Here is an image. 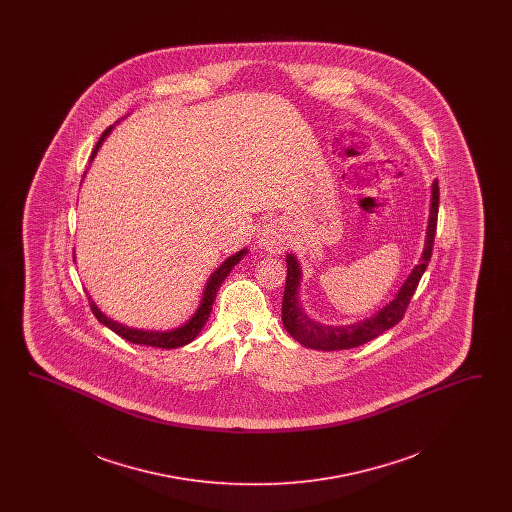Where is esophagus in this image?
Returning a JSON list of instances; mask_svg holds the SVG:
<instances>
[{"label": "esophagus", "mask_w": 512, "mask_h": 512, "mask_svg": "<svg viewBox=\"0 0 512 512\" xmlns=\"http://www.w3.org/2000/svg\"><path fill=\"white\" fill-rule=\"evenodd\" d=\"M257 244L261 245L268 253H282L288 245V238L282 226L278 224H267L261 228L259 236H257Z\"/></svg>", "instance_id": "1"}]
</instances>
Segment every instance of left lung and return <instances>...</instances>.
<instances>
[{"label":"left lung","instance_id":"8db88e82","mask_svg":"<svg viewBox=\"0 0 512 512\" xmlns=\"http://www.w3.org/2000/svg\"><path fill=\"white\" fill-rule=\"evenodd\" d=\"M439 211V186L438 180L432 186V207H430V220H428V232H426V245L420 263L413 268L411 276L403 284V288L395 295L390 305H386L380 313L374 317L349 324V326H326L318 324L315 320L307 317L297 301V286L301 280V270L293 255L286 257L288 265V276H286V290H284V301H282V322L286 330L292 334L295 340L305 347L320 349V351H338V349H351L359 347L366 341L378 338L391 326H395L401 318L405 317L407 307L413 299L414 292L418 288V282L424 274V270L430 263L432 249H434V238L438 228Z\"/></svg>","mask_w":512,"mask_h":512}]
</instances>
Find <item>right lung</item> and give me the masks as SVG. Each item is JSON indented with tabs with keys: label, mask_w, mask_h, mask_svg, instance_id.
Segmentation results:
<instances>
[{
	"label": "right lung",
	"mask_w": 512,
	"mask_h": 512,
	"mask_svg": "<svg viewBox=\"0 0 512 512\" xmlns=\"http://www.w3.org/2000/svg\"><path fill=\"white\" fill-rule=\"evenodd\" d=\"M109 130H111V128H107V130L101 134V138H99V142L96 144V149L92 151V157H90V159H94L96 151H98L101 142H103V138L107 136ZM245 253H247V251L242 249L240 253L228 257V259L211 274V278H209V282H207V288H205V292H203V299H201V305H199L197 313H195L188 324H184L182 328H176V330H172V332H144V330L126 328V326H122L119 322L105 317V315L99 311L98 307L94 305L92 299H88V301H90V309H92L94 317L98 318L101 324H105L107 328H111L115 334H119V336L126 341H132V343H138V345L161 347V349H176V347H182V345L194 341L195 336L201 332V328L205 326L207 318L211 315V309H213V303H215V297H217V292H219L220 284H222L224 278L230 274V270L244 259Z\"/></svg>",
	"instance_id": "obj_1"
}]
</instances>
